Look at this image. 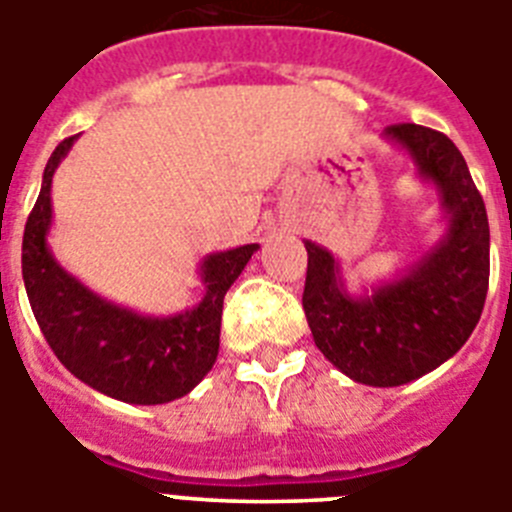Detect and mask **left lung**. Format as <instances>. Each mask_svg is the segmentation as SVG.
<instances>
[{
	"label": "left lung",
	"instance_id": "left-lung-1",
	"mask_svg": "<svg viewBox=\"0 0 512 512\" xmlns=\"http://www.w3.org/2000/svg\"><path fill=\"white\" fill-rule=\"evenodd\" d=\"M384 138L413 158L446 212V233L410 269L354 295L328 248L305 241L302 292L320 354L369 387H400L433 372L472 336L490 284V225L459 148L438 130L402 122Z\"/></svg>",
	"mask_w": 512,
	"mask_h": 512
}]
</instances>
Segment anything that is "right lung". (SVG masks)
<instances>
[{"instance_id": "obj_1", "label": "right lung", "mask_w": 512, "mask_h": 512, "mask_svg": "<svg viewBox=\"0 0 512 512\" xmlns=\"http://www.w3.org/2000/svg\"><path fill=\"white\" fill-rule=\"evenodd\" d=\"M76 138L61 140L51 153L38 202L27 217L22 235L27 300L58 361L92 390L130 405L179 400L215 364L225 292L241 277L259 243L205 256L200 264L205 297L192 310L158 318L104 300L63 269L48 248L53 174Z\"/></svg>"}]
</instances>
